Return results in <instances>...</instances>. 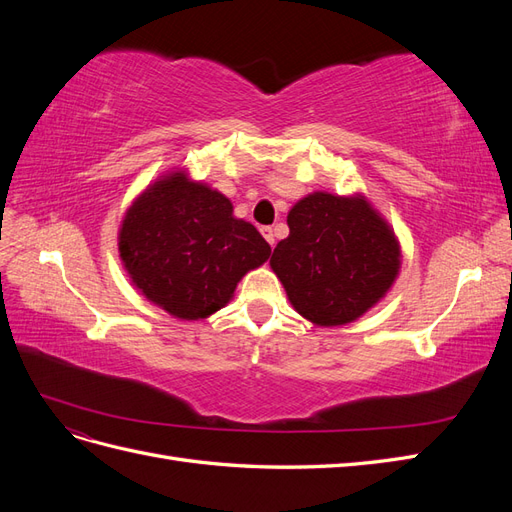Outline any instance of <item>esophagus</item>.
I'll use <instances>...</instances> for the list:
<instances>
[{
    "instance_id": "1",
    "label": "esophagus",
    "mask_w": 512,
    "mask_h": 512,
    "mask_svg": "<svg viewBox=\"0 0 512 512\" xmlns=\"http://www.w3.org/2000/svg\"><path fill=\"white\" fill-rule=\"evenodd\" d=\"M260 232H262V237L267 239V243L273 247V245H275V235H273V228H271V226H262V228H260Z\"/></svg>"
}]
</instances>
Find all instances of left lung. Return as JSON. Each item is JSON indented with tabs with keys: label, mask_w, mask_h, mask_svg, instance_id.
I'll return each mask as SVG.
<instances>
[{
	"label": "left lung",
	"mask_w": 512,
	"mask_h": 512,
	"mask_svg": "<svg viewBox=\"0 0 512 512\" xmlns=\"http://www.w3.org/2000/svg\"><path fill=\"white\" fill-rule=\"evenodd\" d=\"M288 228L269 265L290 305L318 327L354 322L395 284L401 245L363 194H307L288 211Z\"/></svg>",
	"instance_id": "left-lung-1"
}]
</instances>
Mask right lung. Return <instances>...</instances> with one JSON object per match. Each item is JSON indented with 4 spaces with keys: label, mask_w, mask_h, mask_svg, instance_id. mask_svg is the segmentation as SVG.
I'll use <instances>...</instances> for the list:
<instances>
[{
    "label": "right lung",
    "mask_w": 512,
    "mask_h": 512,
    "mask_svg": "<svg viewBox=\"0 0 512 512\" xmlns=\"http://www.w3.org/2000/svg\"><path fill=\"white\" fill-rule=\"evenodd\" d=\"M117 245L138 292L179 320L218 312L243 275L271 256L260 232L232 215L230 200L183 168L132 200Z\"/></svg>",
    "instance_id": "right-lung-1"
}]
</instances>
